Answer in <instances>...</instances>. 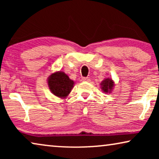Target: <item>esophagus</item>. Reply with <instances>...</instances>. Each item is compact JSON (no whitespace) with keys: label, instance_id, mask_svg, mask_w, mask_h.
<instances>
[{"label":"esophagus","instance_id":"obj_1","mask_svg":"<svg viewBox=\"0 0 159 159\" xmlns=\"http://www.w3.org/2000/svg\"><path fill=\"white\" fill-rule=\"evenodd\" d=\"M82 80L85 82H89L90 80V77H82Z\"/></svg>","mask_w":159,"mask_h":159}]
</instances>
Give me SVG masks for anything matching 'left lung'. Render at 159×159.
<instances>
[{"label": "left lung", "instance_id": "8db88e82", "mask_svg": "<svg viewBox=\"0 0 159 159\" xmlns=\"http://www.w3.org/2000/svg\"><path fill=\"white\" fill-rule=\"evenodd\" d=\"M113 86H114V82H113L112 80L111 79H106L101 82L102 90L106 93L109 92V90L112 89Z\"/></svg>", "mask_w": 159, "mask_h": 159}]
</instances>
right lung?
I'll return each mask as SVG.
<instances>
[{
    "mask_svg": "<svg viewBox=\"0 0 159 159\" xmlns=\"http://www.w3.org/2000/svg\"><path fill=\"white\" fill-rule=\"evenodd\" d=\"M48 82L51 92L60 98H66L71 92L74 85L72 80L61 71L52 74Z\"/></svg>",
    "mask_w": 159,
    "mask_h": 159,
    "instance_id": "right-lung-1",
    "label": "right lung"
}]
</instances>
